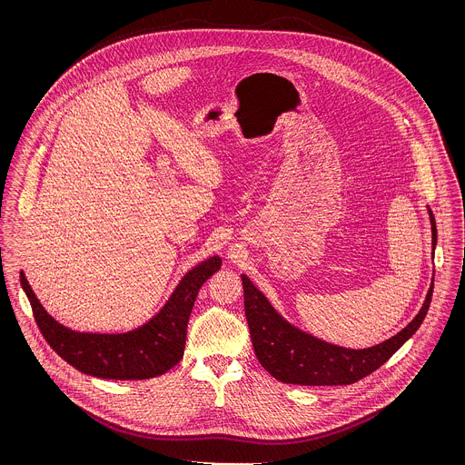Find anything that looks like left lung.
Masks as SVG:
<instances>
[{"label": "left lung", "instance_id": "8db88e82", "mask_svg": "<svg viewBox=\"0 0 465 465\" xmlns=\"http://www.w3.org/2000/svg\"><path fill=\"white\" fill-rule=\"evenodd\" d=\"M429 214L432 224V245L436 247L438 230L432 211H429ZM242 284L245 319L258 361L279 381L296 385H351L371 375L420 328L434 289L432 282L420 312L402 331L376 347L352 351L326 343L292 328L272 309L265 296L245 275H242Z\"/></svg>", "mask_w": 465, "mask_h": 465}]
</instances>
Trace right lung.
I'll use <instances>...</instances> for the list:
<instances>
[{"instance_id": "right-lung-1", "label": "right lung", "mask_w": 465, "mask_h": 465, "mask_svg": "<svg viewBox=\"0 0 465 465\" xmlns=\"http://www.w3.org/2000/svg\"><path fill=\"white\" fill-rule=\"evenodd\" d=\"M220 266L222 260L214 256L190 270L148 324L124 334L71 331L46 313L23 272L21 284L46 343L67 364L97 378L146 380L167 373L183 359L188 319L199 289Z\"/></svg>"}]
</instances>
